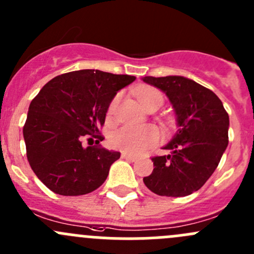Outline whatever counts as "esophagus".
Segmentation results:
<instances>
[{
	"instance_id": "obj_1",
	"label": "esophagus",
	"mask_w": 254,
	"mask_h": 254,
	"mask_svg": "<svg viewBox=\"0 0 254 254\" xmlns=\"http://www.w3.org/2000/svg\"><path fill=\"white\" fill-rule=\"evenodd\" d=\"M122 158H124V160L130 161V162H134V161L137 160V158L135 157V156L130 155V153H122Z\"/></svg>"
}]
</instances>
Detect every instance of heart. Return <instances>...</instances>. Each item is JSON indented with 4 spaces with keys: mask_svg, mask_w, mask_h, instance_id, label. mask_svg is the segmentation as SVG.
<instances>
[{
    "mask_svg": "<svg viewBox=\"0 0 254 254\" xmlns=\"http://www.w3.org/2000/svg\"><path fill=\"white\" fill-rule=\"evenodd\" d=\"M139 101L145 109H147L151 104H162V94L153 88H143L139 92ZM119 96L115 97L109 106V114H113L117 109ZM112 145L118 150H122L127 153H141L146 148L156 145L160 141V132L155 127H123L118 129L112 135Z\"/></svg>",
    "mask_w": 254,
    "mask_h": 254,
    "instance_id": "b5f03b06",
    "label": "heart"
}]
</instances>
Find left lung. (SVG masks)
<instances>
[{"mask_svg":"<svg viewBox=\"0 0 254 254\" xmlns=\"http://www.w3.org/2000/svg\"><path fill=\"white\" fill-rule=\"evenodd\" d=\"M142 81L167 96L178 127L162 147L171 153L152 158L155 168L143 183L161 196L189 195L205 184L226 150L229 114L214 92L190 78L145 76Z\"/></svg>","mask_w":254,"mask_h":254,"instance_id":"1","label":"left lung"}]
</instances>
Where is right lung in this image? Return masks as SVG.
Returning a JSON list of instances; mask_svg holds the SVG:
<instances>
[{"label":"right lung","mask_w":254,"mask_h":254,"mask_svg":"<svg viewBox=\"0 0 254 254\" xmlns=\"http://www.w3.org/2000/svg\"><path fill=\"white\" fill-rule=\"evenodd\" d=\"M136 77L99 70H79L49 81L30 103L23 127L33 172L54 193L88 194L104 183L120 152L82 146L83 137L104 139V124L113 98ZM88 139V140H89Z\"/></svg>","instance_id":"add662e5"}]
</instances>
